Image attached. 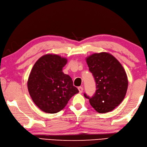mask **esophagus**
<instances>
[{"mask_svg":"<svg viewBox=\"0 0 147 147\" xmlns=\"http://www.w3.org/2000/svg\"><path fill=\"white\" fill-rule=\"evenodd\" d=\"M78 89H79V91H80V93H82V91H83V88H82V87H79Z\"/></svg>","mask_w":147,"mask_h":147,"instance_id":"obj_1","label":"esophagus"}]
</instances>
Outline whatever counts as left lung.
Segmentation results:
<instances>
[{"instance_id": "1", "label": "left lung", "mask_w": 147, "mask_h": 147, "mask_svg": "<svg viewBox=\"0 0 147 147\" xmlns=\"http://www.w3.org/2000/svg\"><path fill=\"white\" fill-rule=\"evenodd\" d=\"M89 71L96 83V91L92 97L84 94L90 104L98 112H111L122 102L128 88L125 69L117 59L107 52L93 53L86 58Z\"/></svg>"}]
</instances>
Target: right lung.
I'll use <instances>...</instances> for the list:
<instances>
[{
  "label": "right lung",
  "instance_id": "add662e5",
  "mask_svg": "<svg viewBox=\"0 0 147 147\" xmlns=\"http://www.w3.org/2000/svg\"><path fill=\"white\" fill-rule=\"evenodd\" d=\"M66 58L45 55L37 60L29 74L27 87L32 100L43 112L61 111L74 94L79 92L72 79L63 72Z\"/></svg>",
  "mask_w": 147,
  "mask_h": 147
}]
</instances>
